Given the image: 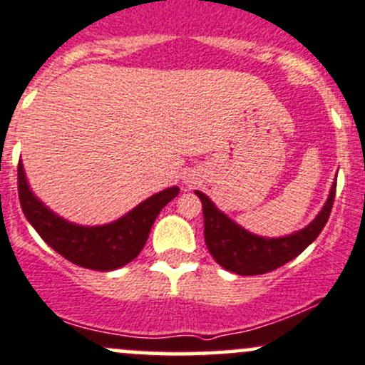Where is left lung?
I'll return each instance as SVG.
<instances>
[{
  "label": "left lung",
  "instance_id": "left-lung-1",
  "mask_svg": "<svg viewBox=\"0 0 365 365\" xmlns=\"http://www.w3.org/2000/svg\"><path fill=\"white\" fill-rule=\"evenodd\" d=\"M195 195L201 199L202 217H205V241L213 259L231 273L253 276L278 269L283 264L295 259L299 253L304 252L317 240L331 217L336 197V182L325 206L308 227L290 236L274 237V240L245 231L243 227L234 224L231 218L218 212L205 194L195 190Z\"/></svg>",
  "mask_w": 365,
  "mask_h": 365
}]
</instances>
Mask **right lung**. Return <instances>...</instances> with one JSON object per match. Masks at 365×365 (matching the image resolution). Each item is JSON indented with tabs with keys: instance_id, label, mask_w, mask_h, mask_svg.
<instances>
[{
	"instance_id": "right-lung-1",
	"label": "right lung",
	"mask_w": 365,
	"mask_h": 365,
	"mask_svg": "<svg viewBox=\"0 0 365 365\" xmlns=\"http://www.w3.org/2000/svg\"><path fill=\"white\" fill-rule=\"evenodd\" d=\"M17 189L22 212L41 240L70 262L94 271L118 269L136 259L147 243L157 215L180 192L178 187H171L148 197L113 224L82 227L57 217L34 197L21 163L17 168Z\"/></svg>"
}]
</instances>
